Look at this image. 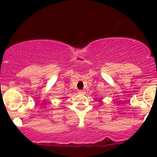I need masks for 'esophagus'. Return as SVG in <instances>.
<instances>
[{"label": "esophagus", "instance_id": "34e87169", "mask_svg": "<svg viewBox=\"0 0 157 157\" xmlns=\"http://www.w3.org/2000/svg\"><path fill=\"white\" fill-rule=\"evenodd\" d=\"M84 93V90H79L78 91V93H80V94H83Z\"/></svg>", "mask_w": 157, "mask_h": 157}]
</instances>
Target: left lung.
Wrapping results in <instances>:
<instances>
[{
    "instance_id": "8db88e82",
    "label": "left lung",
    "mask_w": 157,
    "mask_h": 157,
    "mask_svg": "<svg viewBox=\"0 0 157 157\" xmlns=\"http://www.w3.org/2000/svg\"><path fill=\"white\" fill-rule=\"evenodd\" d=\"M99 102H102V99H99Z\"/></svg>"
}]
</instances>
